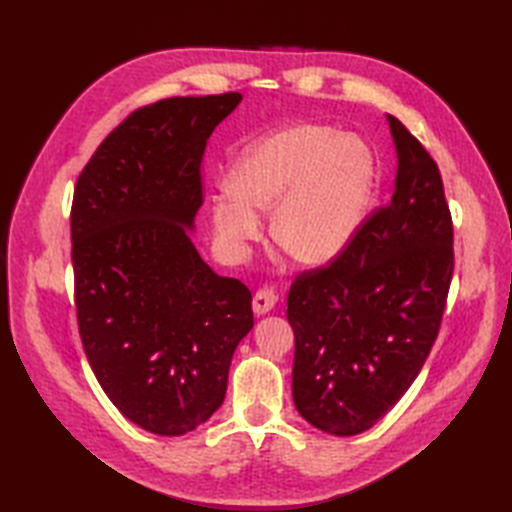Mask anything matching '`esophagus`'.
Listing matches in <instances>:
<instances>
[{
    "label": "esophagus",
    "instance_id": "esophagus-1",
    "mask_svg": "<svg viewBox=\"0 0 512 512\" xmlns=\"http://www.w3.org/2000/svg\"><path fill=\"white\" fill-rule=\"evenodd\" d=\"M277 306V295L270 288H262V290H257L255 292V297H253V310H255V314H266V312H270Z\"/></svg>",
    "mask_w": 512,
    "mask_h": 512
}]
</instances>
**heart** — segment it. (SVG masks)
Listing matches in <instances>:
<instances>
[{
  "label": "heart",
  "instance_id": "obj_1",
  "mask_svg": "<svg viewBox=\"0 0 512 512\" xmlns=\"http://www.w3.org/2000/svg\"><path fill=\"white\" fill-rule=\"evenodd\" d=\"M376 182L369 147L325 125H295L244 149L228 171L231 198L215 200L213 222L228 242L259 233L273 213V239L290 257L325 266L343 255L367 217Z\"/></svg>",
  "mask_w": 512,
  "mask_h": 512
}]
</instances>
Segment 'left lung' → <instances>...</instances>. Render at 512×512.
Here are the masks:
<instances>
[{"label":"left lung","mask_w":512,"mask_h":512,"mask_svg":"<svg viewBox=\"0 0 512 512\" xmlns=\"http://www.w3.org/2000/svg\"><path fill=\"white\" fill-rule=\"evenodd\" d=\"M394 195L334 262L292 281V398L312 427L356 436L385 416L427 361L453 277V222L436 160L396 116Z\"/></svg>","instance_id":"1"}]
</instances>
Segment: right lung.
<instances>
[{"instance_id":"1","label":"right lung","mask_w":512,"mask_h":512,"mask_svg":"<svg viewBox=\"0 0 512 512\" xmlns=\"http://www.w3.org/2000/svg\"><path fill=\"white\" fill-rule=\"evenodd\" d=\"M239 92L173 96L129 114L74 187V306L92 372L125 418L184 436L224 402L250 290L215 275L187 228L202 206V156Z\"/></svg>"}]
</instances>
